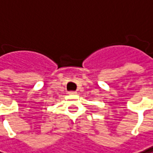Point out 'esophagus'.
Listing matches in <instances>:
<instances>
[{
    "label": "esophagus",
    "instance_id": "1",
    "mask_svg": "<svg viewBox=\"0 0 153 153\" xmlns=\"http://www.w3.org/2000/svg\"><path fill=\"white\" fill-rule=\"evenodd\" d=\"M69 94H71V95H74V94H76V91H69Z\"/></svg>",
    "mask_w": 153,
    "mask_h": 153
}]
</instances>
